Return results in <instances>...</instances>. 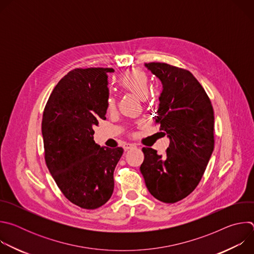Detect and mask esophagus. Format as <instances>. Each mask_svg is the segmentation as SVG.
<instances>
[{"label": "esophagus", "instance_id": "esophagus-1", "mask_svg": "<svg viewBox=\"0 0 254 254\" xmlns=\"http://www.w3.org/2000/svg\"><path fill=\"white\" fill-rule=\"evenodd\" d=\"M135 144L134 143H126L125 144V149L126 150H128V149H131V148H134Z\"/></svg>", "mask_w": 254, "mask_h": 254}]
</instances>
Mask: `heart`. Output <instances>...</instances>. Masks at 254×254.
I'll return each instance as SVG.
<instances>
[{
	"label": "heart",
	"mask_w": 254,
	"mask_h": 254,
	"mask_svg": "<svg viewBox=\"0 0 254 254\" xmlns=\"http://www.w3.org/2000/svg\"><path fill=\"white\" fill-rule=\"evenodd\" d=\"M118 85L122 90L133 93L142 100L146 99L150 93V78L146 72L140 69L126 71L118 79ZM115 105V99L111 96L108 97L106 100L107 111L114 110Z\"/></svg>",
	"instance_id": "heart-1"
}]
</instances>
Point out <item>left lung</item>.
Returning a JSON list of instances; mask_svg holds the SVG:
<instances>
[{
  "label": "left lung",
  "mask_w": 254,
  "mask_h": 254,
  "mask_svg": "<svg viewBox=\"0 0 254 254\" xmlns=\"http://www.w3.org/2000/svg\"><path fill=\"white\" fill-rule=\"evenodd\" d=\"M146 66L163 83L155 118L168 133L170 144L164 156L142 148L139 169L156 199L176 203L190 195L204 175L214 150V111L190 71L161 62Z\"/></svg>",
  "instance_id": "1"
}]
</instances>
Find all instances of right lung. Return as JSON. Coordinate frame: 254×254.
Returning a JSON list of instances; mask_svg holds the SVG:
<instances>
[{
	"label": "right lung",
	"mask_w": 254,
	"mask_h": 254,
	"mask_svg": "<svg viewBox=\"0 0 254 254\" xmlns=\"http://www.w3.org/2000/svg\"><path fill=\"white\" fill-rule=\"evenodd\" d=\"M75 68L57 83L45 105L42 135L47 168L62 194L83 209L105 204L115 188L114 171L124 149L99 147L93 127L104 120L107 72Z\"/></svg>",
	"instance_id": "right-lung-1"
}]
</instances>
